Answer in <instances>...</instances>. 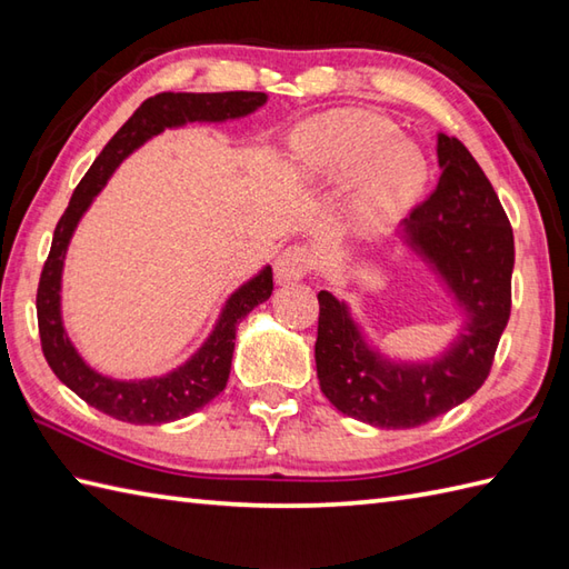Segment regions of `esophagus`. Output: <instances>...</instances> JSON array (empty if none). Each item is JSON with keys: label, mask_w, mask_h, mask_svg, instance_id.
<instances>
[{"label": "esophagus", "mask_w": 569, "mask_h": 569, "mask_svg": "<svg viewBox=\"0 0 569 569\" xmlns=\"http://www.w3.org/2000/svg\"><path fill=\"white\" fill-rule=\"evenodd\" d=\"M312 269V253L303 244L286 247L276 259V281L278 283H293L308 276Z\"/></svg>", "instance_id": "esophagus-1"}]
</instances>
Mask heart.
Listing matches in <instances>:
<instances>
[{"label":"heart","instance_id":"b5f03b06","mask_svg":"<svg viewBox=\"0 0 569 569\" xmlns=\"http://www.w3.org/2000/svg\"><path fill=\"white\" fill-rule=\"evenodd\" d=\"M300 173L316 180L352 176V220L357 227H381L396 220L422 180V161L410 143L396 139L386 119L340 110L310 119L293 137Z\"/></svg>","mask_w":569,"mask_h":569}]
</instances>
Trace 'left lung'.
I'll return each mask as SVG.
<instances>
[{"mask_svg":"<svg viewBox=\"0 0 569 569\" xmlns=\"http://www.w3.org/2000/svg\"><path fill=\"white\" fill-rule=\"evenodd\" d=\"M438 186L410 210L406 232L467 310L450 352L420 367L386 361L361 340L340 300L318 293L320 389L337 410L377 428L422 426L477 393L511 316L513 229L497 190L455 137L438 134Z\"/></svg>","mask_w":569,"mask_h":569,"instance_id":"1","label":"left lung"}]
</instances>
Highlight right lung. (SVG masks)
Masks as SVG:
<instances>
[{"label":"right lung","instance_id":"add662e5","mask_svg":"<svg viewBox=\"0 0 569 569\" xmlns=\"http://www.w3.org/2000/svg\"><path fill=\"white\" fill-rule=\"evenodd\" d=\"M266 102L263 92H159L143 100L139 110L131 114L122 129L107 141L102 153L94 159L90 171L78 183L68 208L60 217L53 232L51 251L43 263L39 291H36V316H39L41 349L56 377L70 391H76L84 403L102 410L117 420L134 422V426H161L178 418L196 413L198 408L210 403L220 393L232 367L234 335L239 320L249 316L273 291V271L266 269L244 283L227 300L222 318L200 352L186 361L183 367L147 381H112L94 373L72 349L68 335L60 322V271L68 241L72 237L82 212L90 208L107 178L143 141L159 134L166 127L186 122H222V119L244 117Z\"/></svg>","mask_w":569,"mask_h":569}]
</instances>
